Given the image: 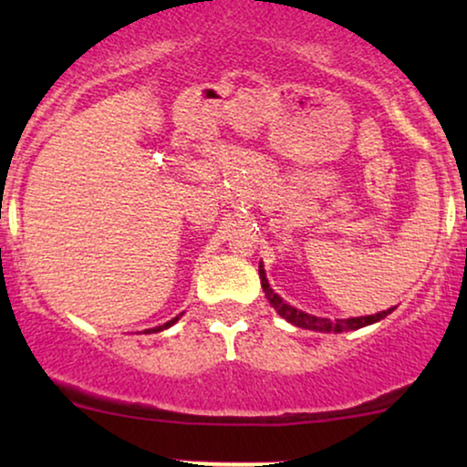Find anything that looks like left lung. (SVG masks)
Returning <instances> with one entry per match:
<instances>
[{
    "mask_svg": "<svg viewBox=\"0 0 467 467\" xmlns=\"http://www.w3.org/2000/svg\"><path fill=\"white\" fill-rule=\"evenodd\" d=\"M259 276H261V286H264L267 302L274 306V310H276L278 315L285 318V321H289L291 325H296V327H302V329L325 331V334L334 331V334H340V331H353V329L366 327V325H372L376 321H380V318H385L387 315H391V312H393V308H389V310L379 312V315L355 317V318H336V321H329V318H321V317H312V315H308V312L293 308V306L283 302V297L274 293L270 283H267L265 270H264V265H261V264H259Z\"/></svg>",
    "mask_w": 467,
    "mask_h": 467,
    "instance_id": "left-lung-1",
    "label": "left lung"
}]
</instances>
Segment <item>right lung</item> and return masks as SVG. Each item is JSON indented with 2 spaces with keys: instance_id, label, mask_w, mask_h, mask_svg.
<instances>
[{
  "instance_id": "1",
  "label": "right lung",
  "mask_w": 467,
  "mask_h": 467,
  "mask_svg": "<svg viewBox=\"0 0 467 467\" xmlns=\"http://www.w3.org/2000/svg\"><path fill=\"white\" fill-rule=\"evenodd\" d=\"M178 317H181V315H178ZM178 317H174V318H171V321L163 323V325H159V327H155V329H149V331H163V329H168V327H171V325H174V323L178 321Z\"/></svg>"
}]
</instances>
